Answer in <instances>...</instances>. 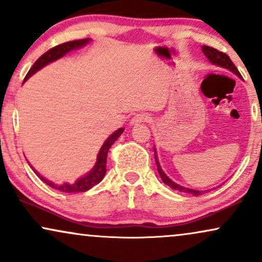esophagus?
<instances>
[{
    "label": "esophagus",
    "mask_w": 262,
    "mask_h": 262,
    "mask_svg": "<svg viewBox=\"0 0 262 262\" xmlns=\"http://www.w3.org/2000/svg\"><path fill=\"white\" fill-rule=\"evenodd\" d=\"M150 121V117L146 114H138L135 115L133 118L130 120V125H138L141 123H146V122Z\"/></svg>",
    "instance_id": "obj_1"
}]
</instances>
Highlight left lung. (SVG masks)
<instances>
[{
    "label": "left lung",
    "mask_w": 262,
    "mask_h": 262,
    "mask_svg": "<svg viewBox=\"0 0 262 262\" xmlns=\"http://www.w3.org/2000/svg\"><path fill=\"white\" fill-rule=\"evenodd\" d=\"M202 51H203L204 55L208 58V60H209L210 62H213V64H215V65L223 66V68L228 69V70H231L232 72H234V74H236V75L241 76L239 71H238V69L236 68V66H234L232 60H231L230 57H228L226 53L217 51V49H215L213 47H209V46H203ZM155 158H156V164H157L158 174H160L162 181H163L165 185H168V186H169L170 188H173V190H175V191L186 192V193H191V194H193V196H200V194L203 193V191L191 190V188L183 187V186H180V185L173 183V181H171L170 179L164 174V171L161 169V165H160V163H158L157 157H155Z\"/></svg>",
    "instance_id": "obj_1"
}]
</instances>
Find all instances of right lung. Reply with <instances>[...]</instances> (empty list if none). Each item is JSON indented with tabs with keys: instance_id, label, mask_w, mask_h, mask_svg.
I'll return each mask as SVG.
<instances>
[{
	"instance_id": "obj_1",
	"label": "right lung",
	"mask_w": 262,
	"mask_h": 262,
	"mask_svg": "<svg viewBox=\"0 0 262 262\" xmlns=\"http://www.w3.org/2000/svg\"><path fill=\"white\" fill-rule=\"evenodd\" d=\"M89 41L88 38H84V39H76V41H70V42H65V43H61V45H58L55 46V47H53L52 49H49L45 53V54L41 55L37 60L35 61V64L31 66V69H30L28 74L25 76V79H28L30 76L34 75L36 71H38L39 69L43 68L45 65H47L48 62H52L54 60H57V59L61 58L62 55L66 54V53H69L72 49L75 48H78V47H82V46H84L85 43ZM24 79V81H25ZM123 133V128H120L118 130H116L114 134L111 135L110 138L107 139L106 141L104 142V145H102L101 148H100V152H99L98 155V160H97V163H95L94 168L91 170V173H88L85 177L78 179L77 181H76L75 184H64V185H57L54 183H52V181L47 180V179H45L43 177H41L37 171L34 169V171L36 174L38 175V178L41 179L43 183H46L48 185V186H51L53 188H55V190L58 191H61V192H66V193H72V192H85L88 191L89 188H92L94 185H97L100 183V181L104 179L105 177V173H106V158H107V152L110 150V147L112 146V144L117 140L118 137Z\"/></svg>"
}]
</instances>
